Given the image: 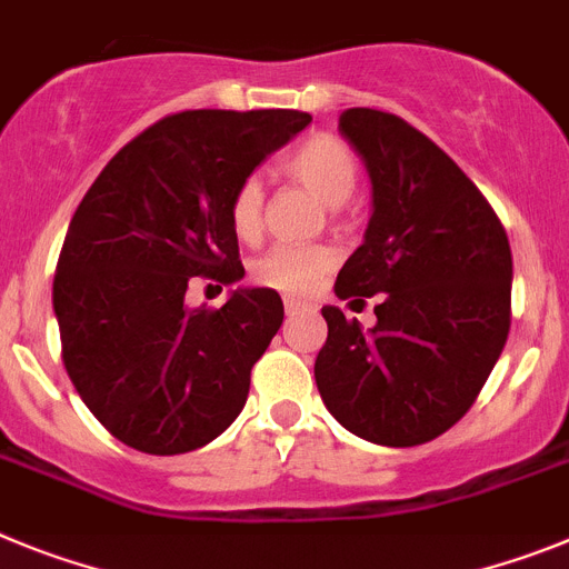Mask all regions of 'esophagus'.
<instances>
[{"mask_svg":"<svg viewBox=\"0 0 569 569\" xmlns=\"http://www.w3.org/2000/svg\"><path fill=\"white\" fill-rule=\"evenodd\" d=\"M283 309H286V315H298V312H306V309H309V303H306V300H298V298H286Z\"/></svg>","mask_w":569,"mask_h":569,"instance_id":"esophagus-1","label":"esophagus"}]
</instances>
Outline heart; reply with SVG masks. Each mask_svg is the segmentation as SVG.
<instances>
[{"label":"heart","mask_w":569,"mask_h":569,"mask_svg":"<svg viewBox=\"0 0 569 569\" xmlns=\"http://www.w3.org/2000/svg\"><path fill=\"white\" fill-rule=\"evenodd\" d=\"M286 174L338 217L340 206L355 194L360 162L343 140L332 134H312L286 157ZM229 223L240 240L251 243L263 231V186L257 177H246L229 202ZM335 269V251L329 246H274L251 263V280L283 295H309Z\"/></svg>","instance_id":"b5f03b06"}]
</instances>
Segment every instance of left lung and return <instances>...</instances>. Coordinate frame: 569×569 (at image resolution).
I'll return each mask as SVG.
<instances>
[{"mask_svg": "<svg viewBox=\"0 0 569 569\" xmlns=\"http://www.w3.org/2000/svg\"><path fill=\"white\" fill-rule=\"evenodd\" d=\"M338 128L369 171L372 217L335 295L380 300L367 332L323 306L315 380L340 427L418 447L461 421L507 343L510 240L476 182L407 120L349 108Z\"/></svg>", "mask_w": 569, "mask_h": 569, "instance_id": "left-lung-1", "label": "left lung"}]
</instances>
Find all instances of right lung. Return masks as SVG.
<instances>
[{
	"label": "right lung",
	"mask_w": 569,
	"mask_h": 569,
	"mask_svg": "<svg viewBox=\"0 0 569 569\" xmlns=\"http://www.w3.org/2000/svg\"><path fill=\"white\" fill-rule=\"evenodd\" d=\"M312 122L303 111H182L146 128L73 211L53 278L62 360L108 432L148 456L206 447L246 407L283 323L274 289L189 309L191 278H243L234 189Z\"/></svg>",
	"instance_id": "1"
}]
</instances>
